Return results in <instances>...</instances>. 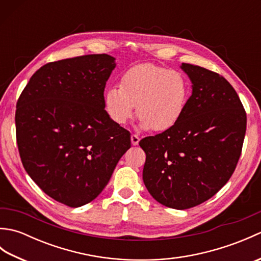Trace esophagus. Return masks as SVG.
Instances as JSON below:
<instances>
[{"mask_svg":"<svg viewBox=\"0 0 261 261\" xmlns=\"http://www.w3.org/2000/svg\"><path fill=\"white\" fill-rule=\"evenodd\" d=\"M139 141H140L139 136H138V135H132L131 136V143H132V145L137 146L138 143H139Z\"/></svg>","mask_w":261,"mask_h":261,"instance_id":"1","label":"esophagus"}]
</instances>
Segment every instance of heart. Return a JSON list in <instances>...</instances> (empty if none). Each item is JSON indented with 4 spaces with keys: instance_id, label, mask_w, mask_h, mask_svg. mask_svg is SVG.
<instances>
[{
    "instance_id": "heart-1",
    "label": "heart",
    "mask_w": 261,
    "mask_h": 261,
    "mask_svg": "<svg viewBox=\"0 0 261 261\" xmlns=\"http://www.w3.org/2000/svg\"><path fill=\"white\" fill-rule=\"evenodd\" d=\"M190 98V83L178 70L153 64H139L122 75L120 86L105 93L104 103L110 118L120 125L135 114L142 129L165 131L181 118Z\"/></svg>"
}]
</instances>
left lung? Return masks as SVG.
I'll return each mask as SVG.
<instances>
[{
  "instance_id": "1",
  "label": "left lung",
  "mask_w": 261,
  "mask_h": 261,
  "mask_svg": "<svg viewBox=\"0 0 261 261\" xmlns=\"http://www.w3.org/2000/svg\"><path fill=\"white\" fill-rule=\"evenodd\" d=\"M181 69L193 92L180 120L139 142L146 152L142 178L148 192L176 210L202 204L228 182L247 127L243 105L223 76L185 63Z\"/></svg>"
}]
</instances>
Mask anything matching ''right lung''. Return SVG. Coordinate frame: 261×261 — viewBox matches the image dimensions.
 Listing matches in <instances>:
<instances>
[{
	"label": "right lung",
	"instance_id": "add662e5",
	"mask_svg": "<svg viewBox=\"0 0 261 261\" xmlns=\"http://www.w3.org/2000/svg\"><path fill=\"white\" fill-rule=\"evenodd\" d=\"M114 59L85 55L43 65L16 103L22 165L48 196L70 207L96 198L131 147L130 132L104 109Z\"/></svg>",
	"mask_w": 261,
	"mask_h": 261
}]
</instances>
